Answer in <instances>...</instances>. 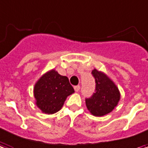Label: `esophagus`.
I'll use <instances>...</instances> for the list:
<instances>
[{
	"label": "esophagus",
	"mask_w": 148,
	"mask_h": 148,
	"mask_svg": "<svg viewBox=\"0 0 148 148\" xmlns=\"http://www.w3.org/2000/svg\"><path fill=\"white\" fill-rule=\"evenodd\" d=\"M80 88H81V87H80V85H77V86H74V90H75V92H79V90H80Z\"/></svg>",
	"instance_id": "34e87169"
}]
</instances>
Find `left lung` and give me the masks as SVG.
<instances>
[{
	"label": "left lung",
	"mask_w": 148,
	"mask_h": 148,
	"mask_svg": "<svg viewBox=\"0 0 148 148\" xmlns=\"http://www.w3.org/2000/svg\"><path fill=\"white\" fill-rule=\"evenodd\" d=\"M95 91L92 96L85 99L87 109L95 116H103L111 112L118 105L120 92L114 82L103 72L94 69Z\"/></svg>",
	"instance_id": "8db88e82"
}]
</instances>
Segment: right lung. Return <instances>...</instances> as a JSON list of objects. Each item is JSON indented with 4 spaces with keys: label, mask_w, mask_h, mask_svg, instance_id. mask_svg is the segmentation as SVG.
Instances as JSON below:
<instances>
[{
    "label": "right lung",
    "mask_w": 148,
    "mask_h": 148,
    "mask_svg": "<svg viewBox=\"0 0 148 148\" xmlns=\"http://www.w3.org/2000/svg\"><path fill=\"white\" fill-rule=\"evenodd\" d=\"M34 97L37 107L46 114H53L60 110L64 101L74 90L69 79L55 70L44 74L34 86Z\"/></svg>",
    "instance_id": "add662e5"
}]
</instances>
